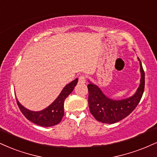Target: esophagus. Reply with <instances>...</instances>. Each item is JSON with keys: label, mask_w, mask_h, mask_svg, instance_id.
<instances>
[{"label": "esophagus", "mask_w": 157, "mask_h": 157, "mask_svg": "<svg viewBox=\"0 0 157 157\" xmlns=\"http://www.w3.org/2000/svg\"><path fill=\"white\" fill-rule=\"evenodd\" d=\"M86 81V77L85 75H80L79 77V82L80 83H85Z\"/></svg>", "instance_id": "34e87169"}]
</instances>
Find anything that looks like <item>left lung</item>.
Masks as SVG:
<instances>
[{"label":"left lung","mask_w":157,"mask_h":157,"mask_svg":"<svg viewBox=\"0 0 157 157\" xmlns=\"http://www.w3.org/2000/svg\"><path fill=\"white\" fill-rule=\"evenodd\" d=\"M140 66V84L132 97L122 100H113L107 97L101 89L90 82L88 85V106L90 112L98 121L114 124L128 116L137 106L142 98L145 88V72Z\"/></svg>","instance_id":"obj_1"}]
</instances>
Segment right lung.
<instances>
[{
  "label": "right lung",
  "mask_w": 157,
  "mask_h": 157,
  "mask_svg": "<svg viewBox=\"0 0 157 157\" xmlns=\"http://www.w3.org/2000/svg\"><path fill=\"white\" fill-rule=\"evenodd\" d=\"M77 82L78 79L77 78L75 80L71 81L70 83L67 84L60 92L57 99L50 106L41 111L35 112V111L29 110L20 105L17 99V103L24 116L31 122L45 127L57 125L61 121L64 115V101L66 98L72 92Z\"/></svg>",
  "instance_id": "add662e5"
}]
</instances>
